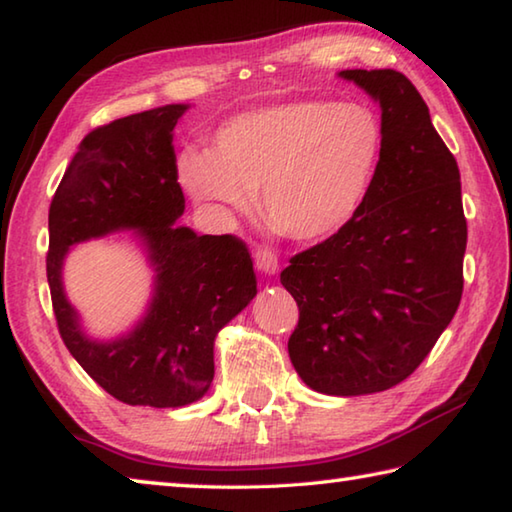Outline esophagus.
<instances>
[{
	"instance_id": "34e87169",
	"label": "esophagus",
	"mask_w": 512,
	"mask_h": 512,
	"mask_svg": "<svg viewBox=\"0 0 512 512\" xmlns=\"http://www.w3.org/2000/svg\"><path fill=\"white\" fill-rule=\"evenodd\" d=\"M255 264H257V268L264 275H275L277 268H280V262H277V255L273 253L271 248H266V246H259L255 250Z\"/></svg>"
}]
</instances>
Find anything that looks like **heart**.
Wrapping results in <instances>:
<instances>
[{
    "instance_id": "heart-1",
    "label": "heart",
    "mask_w": 512,
    "mask_h": 512,
    "mask_svg": "<svg viewBox=\"0 0 512 512\" xmlns=\"http://www.w3.org/2000/svg\"><path fill=\"white\" fill-rule=\"evenodd\" d=\"M383 145L371 109L293 100L232 116L212 150L188 147L179 156V176L190 197L224 221L250 212L259 190L275 228L318 244L358 215Z\"/></svg>"
}]
</instances>
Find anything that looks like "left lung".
Masks as SVG:
<instances>
[{"label": "left lung", "mask_w": 512, "mask_h": 512, "mask_svg": "<svg viewBox=\"0 0 512 512\" xmlns=\"http://www.w3.org/2000/svg\"><path fill=\"white\" fill-rule=\"evenodd\" d=\"M380 105L383 156L358 215L291 259L300 320L288 356L329 396L385 392L421 365L459 309L468 226L459 165L394 69L338 73Z\"/></svg>", "instance_id": "8db88e82"}]
</instances>
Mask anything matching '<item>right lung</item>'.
Returning a JSON list of instances; mask_svg holds the SVG:
<instances>
[{"label": "right lung", "instance_id": "1", "mask_svg": "<svg viewBox=\"0 0 512 512\" xmlns=\"http://www.w3.org/2000/svg\"><path fill=\"white\" fill-rule=\"evenodd\" d=\"M188 105H165L89 132L49 208L53 313L71 356L127 405L183 407L215 378V338L257 295L253 259L232 235L179 226L185 197L174 127ZM132 229L155 271L153 300L127 334L96 341L81 329L61 282L71 245Z\"/></svg>", "mask_w": 512, "mask_h": 512}]
</instances>
